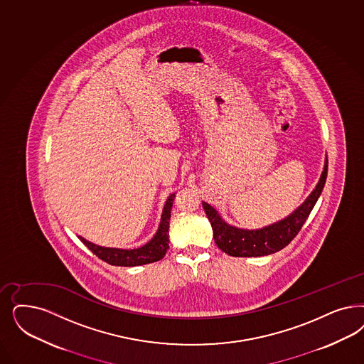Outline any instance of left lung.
I'll use <instances>...</instances> for the list:
<instances>
[{"instance_id": "8db88e82", "label": "left lung", "mask_w": 364, "mask_h": 364, "mask_svg": "<svg viewBox=\"0 0 364 364\" xmlns=\"http://www.w3.org/2000/svg\"><path fill=\"white\" fill-rule=\"evenodd\" d=\"M326 173L328 160L326 159L324 171L308 199L285 219L259 230H243L230 226L213 207L203 201V208L213 226L215 243L220 250L231 257H264L282 250L300 232L301 227L312 213L314 204L324 188Z\"/></svg>"}]
</instances>
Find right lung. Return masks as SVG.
<instances>
[{"label":"right lung","mask_w":364,"mask_h":364,"mask_svg":"<svg viewBox=\"0 0 364 364\" xmlns=\"http://www.w3.org/2000/svg\"><path fill=\"white\" fill-rule=\"evenodd\" d=\"M175 200V193H172L164 205L161 222L156 235L149 240L145 246L133 249V250H124V249H114V247H102L95 243H91L85 238L79 239L92 251L98 258L107 264L114 266H139V264H151L163 259L166 250L169 249V220H171V210Z\"/></svg>","instance_id":"right-lung-1"}]
</instances>
